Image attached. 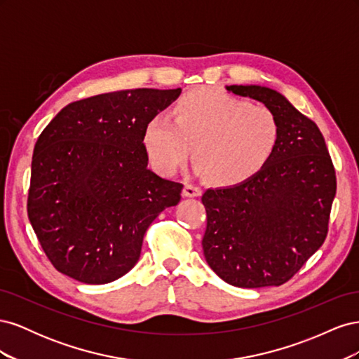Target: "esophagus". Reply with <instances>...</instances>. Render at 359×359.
<instances>
[{
	"label": "esophagus",
	"mask_w": 359,
	"mask_h": 359,
	"mask_svg": "<svg viewBox=\"0 0 359 359\" xmlns=\"http://www.w3.org/2000/svg\"><path fill=\"white\" fill-rule=\"evenodd\" d=\"M201 193H202V190L196 186H193V184H186L182 190V194L186 198H198V196H201Z\"/></svg>",
	"instance_id": "esophagus-1"
}]
</instances>
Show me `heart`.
<instances>
[{
	"label": "heart",
	"instance_id": "heart-1",
	"mask_svg": "<svg viewBox=\"0 0 359 359\" xmlns=\"http://www.w3.org/2000/svg\"><path fill=\"white\" fill-rule=\"evenodd\" d=\"M280 139L276 114L217 88L182 95L172 119L157 114L144 130V147L154 169L172 177L187 161L191 145L199 175L222 187L253 178L273 157Z\"/></svg>",
	"mask_w": 359,
	"mask_h": 359
}]
</instances>
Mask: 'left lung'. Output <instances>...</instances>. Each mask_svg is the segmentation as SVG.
Here are the masks:
<instances>
[{"instance_id":"1","label":"left lung","mask_w":359,"mask_h":359,"mask_svg":"<svg viewBox=\"0 0 359 359\" xmlns=\"http://www.w3.org/2000/svg\"><path fill=\"white\" fill-rule=\"evenodd\" d=\"M226 90L269 107L280 123V139L257 175L203 193V255L214 273L232 286H280L328 235L335 169L319 127L285 95L259 85Z\"/></svg>"}]
</instances>
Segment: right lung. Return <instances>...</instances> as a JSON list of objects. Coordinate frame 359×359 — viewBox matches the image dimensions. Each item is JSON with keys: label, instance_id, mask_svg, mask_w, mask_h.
<instances>
[{"label": "right lung", "instance_id": "obj_1", "mask_svg": "<svg viewBox=\"0 0 359 359\" xmlns=\"http://www.w3.org/2000/svg\"><path fill=\"white\" fill-rule=\"evenodd\" d=\"M181 94L137 88L73 102L39 136L27 211L60 273L86 285L123 277L140 256L156 217L181 199L182 184L148 169L147 123Z\"/></svg>", "mask_w": 359, "mask_h": 359}]
</instances>
